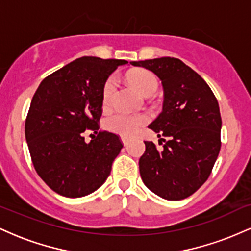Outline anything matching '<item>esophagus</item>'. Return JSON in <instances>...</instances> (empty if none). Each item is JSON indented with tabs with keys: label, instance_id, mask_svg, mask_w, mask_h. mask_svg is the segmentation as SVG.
Here are the masks:
<instances>
[{
	"label": "esophagus",
	"instance_id": "obj_1",
	"mask_svg": "<svg viewBox=\"0 0 251 251\" xmlns=\"http://www.w3.org/2000/svg\"><path fill=\"white\" fill-rule=\"evenodd\" d=\"M122 142H123V144L124 145H128V138H126V137H122Z\"/></svg>",
	"mask_w": 251,
	"mask_h": 251
}]
</instances>
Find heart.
I'll use <instances>...</instances> for the list:
<instances>
[{
	"label": "heart",
	"instance_id": "obj_1",
	"mask_svg": "<svg viewBox=\"0 0 251 251\" xmlns=\"http://www.w3.org/2000/svg\"><path fill=\"white\" fill-rule=\"evenodd\" d=\"M128 80L143 96L151 97L157 92L158 80L153 73L146 70H135L128 74ZM117 88L116 79L113 76L106 80L102 88V103L108 106L112 97ZM146 123V117L144 116H129V114L117 113L108 117L106 120V127L114 133L132 137L137 133L139 128Z\"/></svg>",
	"mask_w": 251,
	"mask_h": 251
}]
</instances>
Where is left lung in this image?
I'll return each instance as SVG.
<instances>
[{"instance_id": "1", "label": "left lung", "mask_w": 251, "mask_h": 251, "mask_svg": "<svg viewBox=\"0 0 251 251\" xmlns=\"http://www.w3.org/2000/svg\"><path fill=\"white\" fill-rule=\"evenodd\" d=\"M162 81V113L149 128L165 144L158 150L145 143L139 159L140 177L153 194L168 201L191 196L205 183L221 150L220 106L208 83L179 59L132 61Z\"/></svg>"}]
</instances>
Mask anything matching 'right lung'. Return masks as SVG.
Listing matches in <instances>:
<instances>
[{
	"label": "right lung",
	"mask_w": 251,
	"mask_h": 251,
	"mask_svg": "<svg viewBox=\"0 0 251 251\" xmlns=\"http://www.w3.org/2000/svg\"><path fill=\"white\" fill-rule=\"evenodd\" d=\"M126 60L82 56L43 79L30 102L25 133L34 168L63 197L94 192L111 174L123 149L119 137L99 132L85 142L86 129L98 131L102 88Z\"/></svg>",
	"instance_id": "obj_1"
}]
</instances>
